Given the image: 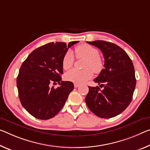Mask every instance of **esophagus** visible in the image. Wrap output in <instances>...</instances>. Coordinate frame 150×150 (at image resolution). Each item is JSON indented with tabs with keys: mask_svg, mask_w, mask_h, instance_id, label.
I'll list each match as a JSON object with an SVG mask.
<instances>
[{
	"mask_svg": "<svg viewBox=\"0 0 150 150\" xmlns=\"http://www.w3.org/2000/svg\"><path fill=\"white\" fill-rule=\"evenodd\" d=\"M79 86V84H77V83H75V84H74V87H75V88H77V87H78Z\"/></svg>",
	"mask_w": 150,
	"mask_h": 150,
	"instance_id": "34e87169",
	"label": "esophagus"
}]
</instances>
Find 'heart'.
Masks as SVG:
<instances>
[{"label": "heart", "mask_w": 150, "mask_h": 150, "mask_svg": "<svg viewBox=\"0 0 150 150\" xmlns=\"http://www.w3.org/2000/svg\"><path fill=\"white\" fill-rule=\"evenodd\" d=\"M75 53L77 58L86 59L84 65L85 69H72L69 71L65 75L67 81L77 84L83 83L93 77V71L95 73H99L103 69V60L99 56V51L96 47L88 44H81L75 47ZM74 62L75 57L72 52H66L62 59L63 69H70Z\"/></svg>", "instance_id": "obj_1"}]
</instances>
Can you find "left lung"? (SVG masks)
Instances as JSON below:
<instances>
[{
    "instance_id": "8db88e82",
    "label": "left lung",
    "mask_w": 150,
    "mask_h": 150,
    "mask_svg": "<svg viewBox=\"0 0 150 150\" xmlns=\"http://www.w3.org/2000/svg\"><path fill=\"white\" fill-rule=\"evenodd\" d=\"M101 51L104 69L95 79L99 87H89L85 102L95 115L111 118L119 115L132 100L136 79L132 61L117 45L104 41L87 42Z\"/></svg>"
}]
</instances>
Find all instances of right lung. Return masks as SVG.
Segmentation results:
<instances>
[{
	"mask_svg": "<svg viewBox=\"0 0 150 150\" xmlns=\"http://www.w3.org/2000/svg\"><path fill=\"white\" fill-rule=\"evenodd\" d=\"M78 42H49L34 50L23 63L16 78L18 97L23 108L33 117L49 120L65 105L74 85L61 81L62 59L68 48ZM53 82L60 86L50 88Z\"/></svg>",
	"mask_w": 150,
	"mask_h": 150,
	"instance_id": "right-lung-1",
	"label": "right lung"
}]
</instances>
